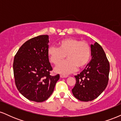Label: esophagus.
<instances>
[{
    "label": "esophagus",
    "mask_w": 121,
    "mask_h": 121,
    "mask_svg": "<svg viewBox=\"0 0 121 121\" xmlns=\"http://www.w3.org/2000/svg\"><path fill=\"white\" fill-rule=\"evenodd\" d=\"M67 77H68V76H66V75H64V74L60 75L61 78H66Z\"/></svg>",
    "instance_id": "34e87169"
}]
</instances>
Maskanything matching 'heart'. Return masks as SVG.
Returning <instances> with one entry per match:
<instances>
[{"label": "heart", "mask_w": 121, "mask_h": 121, "mask_svg": "<svg viewBox=\"0 0 121 121\" xmlns=\"http://www.w3.org/2000/svg\"><path fill=\"white\" fill-rule=\"evenodd\" d=\"M48 55L51 62L57 65L67 56L68 60L55 67V71L66 75L81 68L88 63L91 56L89 44L84 41L74 38L65 39L60 41L59 48L51 47L48 49Z\"/></svg>", "instance_id": "1"}]
</instances>
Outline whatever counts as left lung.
Wrapping results in <instances>:
<instances>
[{
	"label": "left lung",
	"mask_w": 121,
	"mask_h": 121,
	"mask_svg": "<svg viewBox=\"0 0 121 121\" xmlns=\"http://www.w3.org/2000/svg\"><path fill=\"white\" fill-rule=\"evenodd\" d=\"M91 60L80 74L75 76L76 83L72 93L78 100L84 102L95 99L108 85L109 62L103 48L95 42L91 45Z\"/></svg>",
	"instance_id": "8db88e82"
}]
</instances>
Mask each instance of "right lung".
I'll return each mask as SVG.
<instances>
[{
	"label": "right lung",
	"instance_id": "right-lung-1",
	"mask_svg": "<svg viewBox=\"0 0 121 121\" xmlns=\"http://www.w3.org/2000/svg\"><path fill=\"white\" fill-rule=\"evenodd\" d=\"M47 35L35 37L25 42L15 56L13 64L15 85L29 100L41 102L52 94L60 75L50 74Z\"/></svg>",
	"mask_w": 121,
	"mask_h": 121
}]
</instances>
